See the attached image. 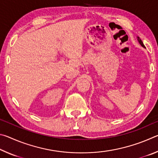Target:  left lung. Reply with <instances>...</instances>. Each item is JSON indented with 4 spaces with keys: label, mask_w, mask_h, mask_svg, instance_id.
<instances>
[{
    "label": "left lung",
    "mask_w": 158,
    "mask_h": 158,
    "mask_svg": "<svg viewBox=\"0 0 158 158\" xmlns=\"http://www.w3.org/2000/svg\"><path fill=\"white\" fill-rule=\"evenodd\" d=\"M137 40H138V42H139V44L141 45V46H142L143 48H146V47H145V46H144V44H143V42L141 41V40L139 38V37H137Z\"/></svg>",
    "instance_id": "8db88e82"
}]
</instances>
